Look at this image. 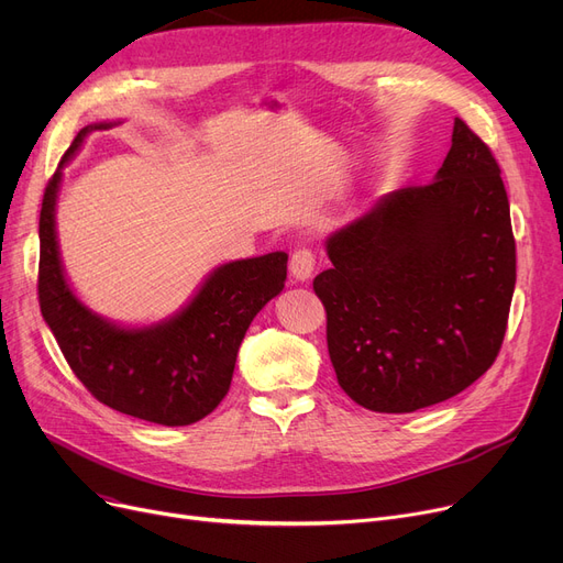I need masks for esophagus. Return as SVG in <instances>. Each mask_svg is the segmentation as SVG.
<instances>
[{"label": "esophagus", "mask_w": 563, "mask_h": 563, "mask_svg": "<svg viewBox=\"0 0 563 563\" xmlns=\"http://www.w3.org/2000/svg\"><path fill=\"white\" fill-rule=\"evenodd\" d=\"M289 272L297 280H308L314 272V253L310 249H297L289 260Z\"/></svg>", "instance_id": "34e87169"}]
</instances>
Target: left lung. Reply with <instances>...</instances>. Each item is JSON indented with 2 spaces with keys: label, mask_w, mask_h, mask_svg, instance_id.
<instances>
[{
  "label": "left lung",
  "mask_w": 563,
  "mask_h": 563,
  "mask_svg": "<svg viewBox=\"0 0 563 563\" xmlns=\"http://www.w3.org/2000/svg\"><path fill=\"white\" fill-rule=\"evenodd\" d=\"M327 308L340 388L376 412H412L472 386L495 363L516 287L509 198L490 147L461 118L422 187L376 200L327 240Z\"/></svg>",
  "instance_id": "obj_1"
}]
</instances>
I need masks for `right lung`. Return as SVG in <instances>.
I'll return each mask as SVG.
<instances>
[{"label": "right lung", "instance_id": "1", "mask_svg": "<svg viewBox=\"0 0 563 563\" xmlns=\"http://www.w3.org/2000/svg\"><path fill=\"white\" fill-rule=\"evenodd\" d=\"M111 125L84 128L45 187L38 223L41 312L70 369L98 401L145 422L187 427L210 416L228 395L253 317L285 287L287 253L217 266L187 308L153 327L123 329L88 310L66 280L54 212L64 164L88 132Z\"/></svg>", "mask_w": 563, "mask_h": 563}]
</instances>
